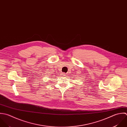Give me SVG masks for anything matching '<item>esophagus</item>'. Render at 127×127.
<instances>
[{
    "instance_id": "34e87169",
    "label": "esophagus",
    "mask_w": 127,
    "mask_h": 127,
    "mask_svg": "<svg viewBox=\"0 0 127 127\" xmlns=\"http://www.w3.org/2000/svg\"><path fill=\"white\" fill-rule=\"evenodd\" d=\"M62 75V76H66L65 73H63Z\"/></svg>"
}]
</instances>
